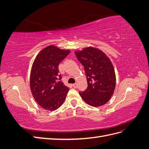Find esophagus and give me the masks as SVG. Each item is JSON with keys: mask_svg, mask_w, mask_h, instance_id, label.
<instances>
[{"mask_svg": "<svg viewBox=\"0 0 149 149\" xmlns=\"http://www.w3.org/2000/svg\"><path fill=\"white\" fill-rule=\"evenodd\" d=\"M78 84L77 83H74V84H73V86L74 88H78Z\"/></svg>", "mask_w": 149, "mask_h": 149, "instance_id": "obj_1", "label": "esophagus"}]
</instances>
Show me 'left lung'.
<instances>
[{
  "label": "left lung",
  "instance_id": "8db88e82",
  "mask_svg": "<svg viewBox=\"0 0 149 149\" xmlns=\"http://www.w3.org/2000/svg\"><path fill=\"white\" fill-rule=\"evenodd\" d=\"M84 68L88 88L79 95L88 104L100 107L105 104L114 93L116 74L110 59L101 49L89 47L74 52Z\"/></svg>",
  "mask_w": 149,
  "mask_h": 149
}]
</instances>
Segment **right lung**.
<instances>
[{"label":"right lung","mask_w":149,"mask_h":149,"mask_svg":"<svg viewBox=\"0 0 149 149\" xmlns=\"http://www.w3.org/2000/svg\"><path fill=\"white\" fill-rule=\"evenodd\" d=\"M54 45L43 48L31 66L30 86L33 98L43 109L55 111L64 102L69 88L61 81L58 65L70 53Z\"/></svg>","instance_id":"1"}]
</instances>
